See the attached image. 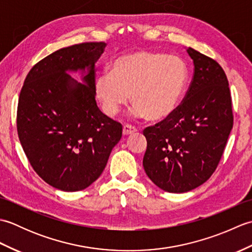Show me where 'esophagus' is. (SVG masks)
<instances>
[{"label": "esophagus", "mask_w": 252, "mask_h": 252, "mask_svg": "<svg viewBox=\"0 0 252 252\" xmlns=\"http://www.w3.org/2000/svg\"><path fill=\"white\" fill-rule=\"evenodd\" d=\"M134 132H136V127L135 126H132L130 125L123 126V129H122L123 135H129V134H132V133H134Z\"/></svg>", "instance_id": "34e87169"}]
</instances>
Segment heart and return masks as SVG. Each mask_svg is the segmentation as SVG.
Segmentation results:
<instances>
[{
  "mask_svg": "<svg viewBox=\"0 0 252 252\" xmlns=\"http://www.w3.org/2000/svg\"><path fill=\"white\" fill-rule=\"evenodd\" d=\"M189 68L180 56L136 51L112 62L110 71L98 73L93 89L104 114L116 116L131 99V112L159 121L170 117L184 98Z\"/></svg>",
  "mask_w": 252,
  "mask_h": 252,
  "instance_id": "b5f03b06",
  "label": "heart"
}]
</instances>
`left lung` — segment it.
<instances>
[{"mask_svg": "<svg viewBox=\"0 0 252 252\" xmlns=\"http://www.w3.org/2000/svg\"><path fill=\"white\" fill-rule=\"evenodd\" d=\"M194 77L185 97L170 117L144 130L147 140L144 170L159 189L189 191L217 169L233 127L232 98L219 63L196 50Z\"/></svg>", "mask_w": 252, "mask_h": 252, "instance_id": "obj_1", "label": "left lung"}]
</instances>
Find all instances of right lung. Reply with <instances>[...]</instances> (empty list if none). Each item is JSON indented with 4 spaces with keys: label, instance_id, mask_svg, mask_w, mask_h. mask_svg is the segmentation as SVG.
Returning a JSON list of instances; mask_svg holds the SVG:
<instances>
[{
    "label": "right lung",
    "instance_id": "obj_1",
    "mask_svg": "<svg viewBox=\"0 0 252 252\" xmlns=\"http://www.w3.org/2000/svg\"><path fill=\"white\" fill-rule=\"evenodd\" d=\"M105 47V42H87L52 53L31 68L20 91V144L37 175L57 189L89 187L122 136V126L95 100V63ZM77 71L83 84L68 74Z\"/></svg>",
    "mask_w": 252,
    "mask_h": 252
}]
</instances>
